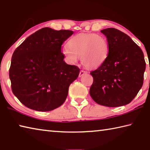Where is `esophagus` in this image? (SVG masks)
Returning <instances> with one entry per match:
<instances>
[{"label": "esophagus", "mask_w": 150, "mask_h": 150, "mask_svg": "<svg viewBox=\"0 0 150 150\" xmlns=\"http://www.w3.org/2000/svg\"><path fill=\"white\" fill-rule=\"evenodd\" d=\"M87 73V71H85L84 70H81L80 71V73H79V77H81V76L84 75L85 74Z\"/></svg>", "instance_id": "obj_1"}]
</instances>
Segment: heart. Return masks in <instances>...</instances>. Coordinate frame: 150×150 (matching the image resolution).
Segmentation results:
<instances>
[{
  "label": "heart",
  "mask_w": 150,
  "mask_h": 150,
  "mask_svg": "<svg viewBox=\"0 0 150 150\" xmlns=\"http://www.w3.org/2000/svg\"><path fill=\"white\" fill-rule=\"evenodd\" d=\"M62 54L70 63H75L81 56V63L87 68H96L105 62L108 54V44L101 35L94 33L79 34L69 40Z\"/></svg>",
  "instance_id": "obj_1"
}]
</instances>
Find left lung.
I'll return each instance as SVG.
<instances>
[{
	"label": "left lung",
	"instance_id": "1",
	"mask_svg": "<svg viewBox=\"0 0 150 150\" xmlns=\"http://www.w3.org/2000/svg\"><path fill=\"white\" fill-rule=\"evenodd\" d=\"M108 44V54L97 69L91 71V97L98 105L117 107L130 103L144 83V53L128 35L113 28L101 30Z\"/></svg>",
	"mask_w": 150,
	"mask_h": 150
}]
</instances>
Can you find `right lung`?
<instances>
[{"label":"right lung","instance_id":"obj_1","mask_svg":"<svg viewBox=\"0 0 150 150\" xmlns=\"http://www.w3.org/2000/svg\"><path fill=\"white\" fill-rule=\"evenodd\" d=\"M71 30L42 28L18 47L9 69L12 93L24 106L37 111H50L65 102L69 87L80 69L66 63L62 45Z\"/></svg>","mask_w":150,"mask_h":150}]
</instances>
